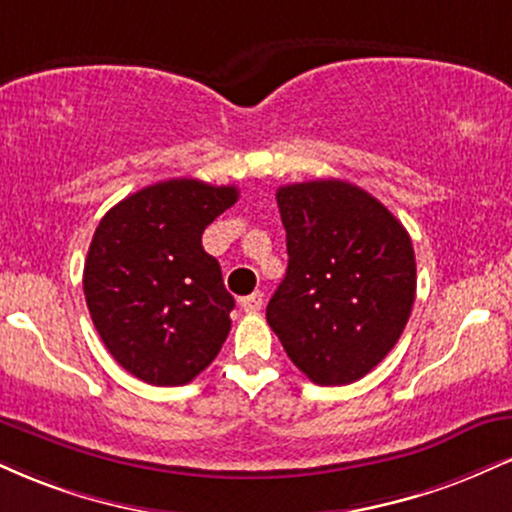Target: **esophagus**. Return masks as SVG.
I'll use <instances>...</instances> for the list:
<instances>
[{"mask_svg":"<svg viewBox=\"0 0 512 512\" xmlns=\"http://www.w3.org/2000/svg\"><path fill=\"white\" fill-rule=\"evenodd\" d=\"M262 303H264V295L260 291H255L252 295L240 298V310L248 312V315H257V312L262 310Z\"/></svg>","mask_w":512,"mask_h":512,"instance_id":"esophagus-1","label":"esophagus"}]
</instances>
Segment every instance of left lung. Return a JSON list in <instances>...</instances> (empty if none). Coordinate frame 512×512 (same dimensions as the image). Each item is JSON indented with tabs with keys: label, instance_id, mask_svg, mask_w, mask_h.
I'll return each mask as SVG.
<instances>
[{
	"label": "left lung",
	"instance_id": "1",
	"mask_svg": "<svg viewBox=\"0 0 512 512\" xmlns=\"http://www.w3.org/2000/svg\"><path fill=\"white\" fill-rule=\"evenodd\" d=\"M288 269L267 322L319 386L362 379L389 355L415 303V250L377 197L338 178L281 186Z\"/></svg>",
	"mask_w": 512,
	"mask_h": 512
}]
</instances>
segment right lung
I'll use <instances>...</instances> for the list:
<instances>
[{"label":"right lung","mask_w":512,"mask_h":512,"mask_svg":"<svg viewBox=\"0 0 512 512\" xmlns=\"http://www.w3.org/2000/svg\"><path fill=\"white\" fill-rule=\"evenodd\" d=\"M236 186L169 178L104 214L83 269L92 324L109 353L152 386H183L219 355L233 295L202 233Z\"/></svg>","instance_id":"1"}]
</instances>
